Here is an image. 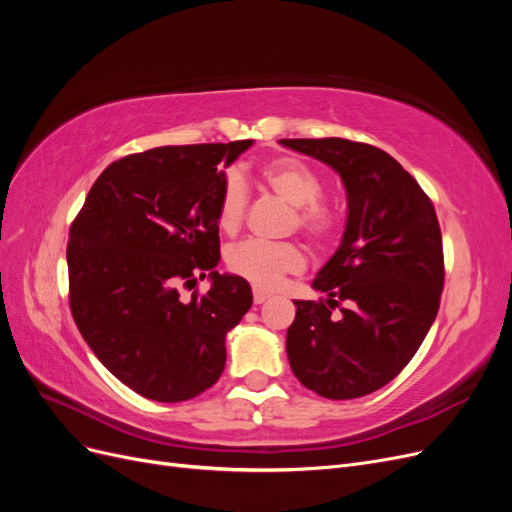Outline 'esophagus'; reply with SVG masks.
I'll list each match as a JSON object with an SVG mask.
<instances>
[{
    "label": "esophagus",
    "mask_w": 512,
    "mask_h": 512,
    "mask_svg": "<svg viewBox=\"0 0 512 512\" xmlns=\"http://www.w3.org/2000/svg\"><path fill=\"white\" fill-rule=\"evenodd\" d=\"M269 297H271V294H269V292H265V290H260V288H256V290H254V303H256V305L265 303Z\"/></svg>",
    "instance_id": "34e87169"
}]
</instances>
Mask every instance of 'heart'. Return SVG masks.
I'll return each mask as SVG.
<instances>
[{"label": "heart", "mask_w": 512, "mask_h": 512, "mask_svg": "<svg viewBox=\"0 0 512 512\" xmlns=\"http://www.w3.org/2000/svg\"><path fill=\"white\" fill-rule=\"evenodd\" d=\"M260 181L277 198L292 205V215L286 224L288 232L299 228L316 247L331 243L339 230V218L320 200L322 179L312 166L294 158L275 160L260 168ZM247 203H250V192L243 177L228 173L218 198V226L228 235H235L243 226ZM226 267L252 286L271 290L284 280V275L299 273L305 267V256L292 241H243L226 252Z\"/></svg>", "instance_id": "heart-1"}]
</instances>
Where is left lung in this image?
<instances>
[{"label": "left lung", "instance_id": "left-lung-1", "mask_svg": "<svg viewBox=\"0 0 512 512\" xmlns=\"http://www.w3.org/2000/svg\"><path fill=\"white\" fill-rule=\"evenodd\" d=\"M342 177V243L312 286L327 301H294L288 361L303 386L327 399L382 389L423 344L444 286L436 209L389 153L346 138H282ZM340 314L333 315L332 309Z\"/></svg>", "mask_w": 512, "mask_h": 512}]
</instances>
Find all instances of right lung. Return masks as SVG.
Listing matches in <instances>:
<instances>
[{
    "mask_svg": "<svg viewBox=\"0 0 512 512\" xmlns=\"http://www.w3.org/2000/svg\"><path fill=\"white\" fill-rule=\"evenodd\" d=\"M254 141L156 147L106 166L70 226V309L89 348L138 395L185 401L218 382L226 333L252 307L218 273L224 168ZM212 288L180 299L181 285Z\"/></svg>",
    "mask_w": 512,
    "mask_h": 512,
    "instance_id": "right-lung-1",
    "label": "right lung"
}]
</instances>
